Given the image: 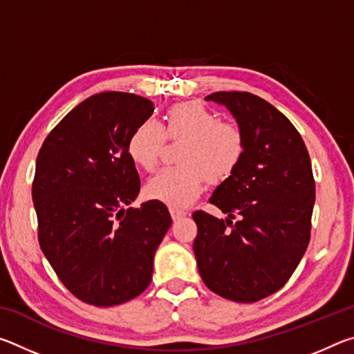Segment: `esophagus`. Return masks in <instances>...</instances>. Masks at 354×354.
<instances>
[{"instance_id":"1","label":"esophagus","mask_w":354,"mask_h":354,"mask_svg":"<svg viewBox=\"0 0 354 354\" xmlns=\"http://www.w3.org/2000/svg\"><path fill=\"white\" fill-rule=\"evenodd\" d=\"M185 211H183V209H178V207H170V215H171V218L175 220V221H178V220H181L183 217H185Z\"/></svg>"}]
</instances>
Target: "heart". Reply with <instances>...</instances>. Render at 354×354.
Masks as SVG:
<instances>
[{
  "label": "heart",
  "instance_id": "b5f03b06",
  "mask_svg": "<svg viewBox=\"0 0 354 354\" xmlns=\"http://www.w3.org/2000/svg\"><path fill=\"white\" fill-rule=\"evenodd\" d=\"M184 140L178 159L183 165L165 167L149 179L145 192L151 200L185 207L207 183L223 181L241 165L247 142L241 127L221 122L218 113L198 101L171 106L160 127L154 120L137 124L128 139L133 162L151 171L158 165L165 140Z\"/></svg>",
  "mask_w": 354,
  "mask_h": 354
}]
</instances>
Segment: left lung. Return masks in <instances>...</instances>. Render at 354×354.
Instances as JSON below:
<instances>
[{
    "instance_id": "left-lung-1",
    "label": "left lung",
    "mask_w": 354,
    "mask_h": 354,
    "mask_svg": "<svg viewBox=\"0 0 354 354\" xmlns=\"http://www.w3.org/2000/svg\"><path fill=\"white\" fill-rule=\"evenodd\" d=\"M206 100L231 111L247 148L239 169L209 198L230 218L192 215L198 226L194 253L209 289L254 303L289 281L309 245L315 201L310 158L290 120L263 98L215 92Z\"/></svg>"
}]
</instances>
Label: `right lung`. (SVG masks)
I'll use <instances>...</instances> for the list:
<instances>
[{
	"label": "right lung",
	"mask_w": 354,
	"mask_h": 354,
	"mask_svg": "<svg viewBox=\"0 0 354 354\" xmlns=\"http://www.w3.org/2000/svg\"><path fill=\"white\" fill-rule=\"evenodd\" d=\"M153 112L151 101L134 93L92 95L51 129L37 154L40 248L61 283L93 306H115L147 289L171 225L160 201L124 209L140 192L128 139Z\"/></svg>",
	"instance_id": "obj_1"
}]
</instances>
